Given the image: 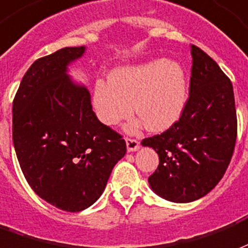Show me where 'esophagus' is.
Instances as JSON below:
<instances>
[{"instance_id":"1","label":"esophagus","mask_w":248,"mask_h":248,"mask_svg":"<svg viewBox=\"0 0 248 248\" xmlns=\"http://www.w3.org/2000/svg\"><path fill=\"white\" fill-rule=\"evenodd\" d=\"M125 144L128 152H136L140 148V142L133 139H125Z\"/></svg>"}]
</instances>
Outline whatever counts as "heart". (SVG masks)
<instances>
[{
  "label": "heart",
  "instance_id": "heart-1",
  "mask_svg": "<svg viewBox=\"0 0 248 248\" xmlns=\"http://www.w3.org/2000/svg\"><path fill=\"white\" fill-rule=\"evenodd\" d=\"M187 77L181 63L152 59L135 66L117 67L108 82L97 80L92 104L97 119L115 126L133 112L148 131L161 132L181 117L187 103Z\"/></svg>",
  "mask_w": 248,
  "mask_h": 248
}]
</instances>
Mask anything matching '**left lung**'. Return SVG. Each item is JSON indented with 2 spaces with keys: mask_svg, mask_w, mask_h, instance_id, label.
Listing matches in <instances>:
<instances>
[{
  "mask_svg": "<svg viewBox=\"0 0 248 248\" xmlns=\"http://www.w3.org/2000/svg\"><path fill=\"white\" fill-rule=\"evenodd\" d=\"M190 91L180 120L161 135L144 139L160 164L148 178L157 196L187 203L211 191L231 161L236 141L234 91L216 61L191 46Z\"/></svg>",
  "mask_w": 248,
  "mask_h": 248,
  "instance_id": "8db88e82",
  "label": "left lung"
}]
</instances>
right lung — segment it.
I'll return each mask as SVG.
<instances>
[{
    "label": "right lung",
    "mask_w": 248,
    "mask_h": 248,
    "mask_svg": "<svg viewBox=\"0 0 248 248\" xmlns=\"http://www.w3.org/2000/svg\"><path fill=\"white\" fill-rule=\"evenodd\" d=\"M86 46L39 58L23 75L13 102V144L29 185L70 213L102 196L125 141L92 111L87 87L68 75Z\"/></svg>",
    "instance_id": "add662e5"
}]
</instances>
